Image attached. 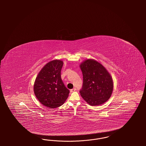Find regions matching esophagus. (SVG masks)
Listing matches in <instances>:
<instances>
[{
  "mask_svg": "<svg viewBox=\"0 0 146 146\" xmlns=\"http://www.w3.org/2000/svg\"><path fill=\"white\" fill-rule=\"evenodd\" d=\"M76 91V88H74V89H70V92H74V91Z\"/></svg>",
  "mask_w": 146,
  "mask_h": 146,
  "instance_id": "1",
  "label": "esophagus"
}]
</instances>
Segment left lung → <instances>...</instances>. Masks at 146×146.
I'll return each mask as SVG.
<instances>
[{"label":"left lung","mask_w":146,"mask_h":146,"mask_svg":"<svg viewBox=\"0 0 146 146\" xmlns=\"http://www.w3.org/2000/svg\"><path fill=\"white\" fill-rule=\"evenodd\" d=\"M79 67L83 76L80 95L90 106L104 104L111 97L113 81L110 73L101 63L94 59H87Z\"/></svg>","instance_id":"8db88e82"}]
</instances>
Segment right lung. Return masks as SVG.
Returning <instances> with one entry per match:
<instances>
[{
  "label": "right lung",
  "instance_id": "right-lung-1",
  "mask_svg": "<svg viewBox=\"0 0 146 146\" xmlns=\"http://www.w3.org/2000/svg\"><path fill=\"white\" fill-rule=\"evenodd\" d=\"M63 62L54 60L47 63L35 80V96L42 105L50 108L62 106L68 97L70 90L63 83L61 71Z\"/></svg>",
  "mask_w": 146,
  "mask_h": 146
}]
</instances>
